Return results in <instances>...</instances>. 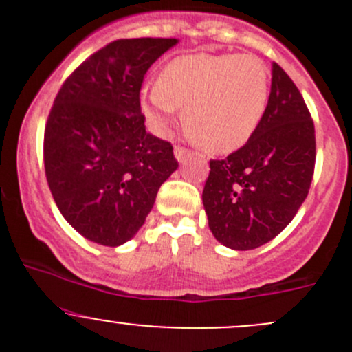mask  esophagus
<instances>
[{
    "instance_id": "34e87169",
    "label": "esophagus",
    "mask_w": 352,
    "mask_h": 352,
    "mask_svg": "<svg viewBox=\"0 0 352 352\" xmlns=\"http://www.w3.org/2000/svg\"><path fill=\"white\" fill-rule=\"evenodd\" d=\"M173 153H175L177 162L182 163V165L187 162V160L190 158V156H192V153H190L189 150H186V148H182V146H175V150H173Z\"/></svg>"
}]
</instances>
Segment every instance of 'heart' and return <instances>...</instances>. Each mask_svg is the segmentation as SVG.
<instances>
[{
    "mask_svg": "<svg viewBox=\"0 0 352 352\" xmlns=\"http://www.w3.org/2000/svg\"><path fill=\"white\" fill-rule=\"evenodd\" d=\"M271 74L257 56H182L143 91V112L151 131L165 136L179 107L194 140L216 153L242 148L264 119Z\"/></svg>",
    "mask_w": 352,
    "mask_h": 352,
    "instance_id": "heart-1",
    "label": "heart"
}]
</instances>
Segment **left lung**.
I'll return each instance as SVG.
<instances>
[{"mask_svg": "<svg viewBox=\"0 0 352 352\" xmlns=\"http://www.w3.org/2000/svg\"><path fill=\"white\" fill-rule=\"evenodd\" d=\"M209 168L202 204L219 243L252 250L293 221L314 179L315 127L281 66L272 63L269 104L254 136Z\"/></svg>", "mask_w": 352, "mask_h": 352, "instance_id": "obj_1", "label": "left lung"}]
</instances>
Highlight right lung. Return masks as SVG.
<instances>
[{
	"label": "right lung",
	"mask_w": 352,
	"mask_h": 352,
	"mask_svg": "<svg viewBox=\"0 0 352 352\" xmlns=\"http://www.w3.org/2000/svg\"><path fill=\"white\" fill-rule=\"evenodd\" d=\"M179 38H120L81 63L59 90L44 133L49 189L90 242H129L179 168L172 144L146 133L140 91L151 65Z\"/></svg>",
	"instance_id": "add662e5"
}]
</instances>
